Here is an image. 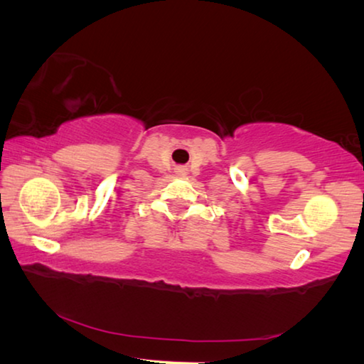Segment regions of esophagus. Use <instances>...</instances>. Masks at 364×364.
Here are the masks:
<instances>
[{
    "instance_id": "34e87169",
    "label": "esophagus",
    "mask_w": 364,
    "mask_h": 364,
    "mask_svg": "<svg viewBox=\"0 0 364 364\" xmlns=\"http://www.w3.org/2000/svg\"><path fill=\"white\" fill-rule=\"evenodd\" d=\"M178 173L183 175V173H184V168H178Z\"/></svg>"
}]
</instances>
